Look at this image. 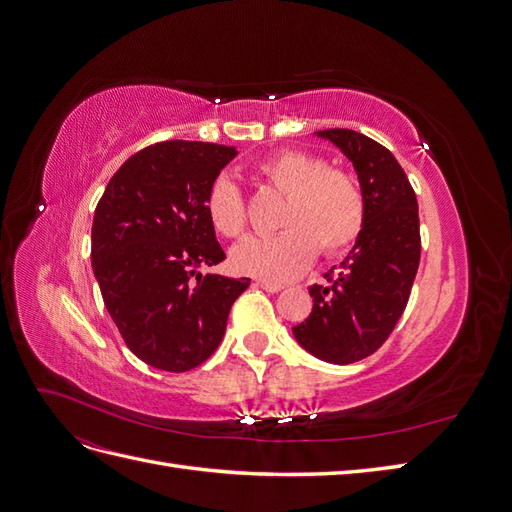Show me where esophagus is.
Returning <instances> with one entry per match:
<instances>
[{
  "mask_svg": "<svg viewBox=\"0 0 512 512\" xmlns=\"http://www.w3.org/2000/svg\"><path fill=\"white\" fill-rule=\"evenodd\" d=\"M258 286H260L262 290H267V292H280V290H284V286H282V284L267 282V280H258Z\"/></svg>",
  "mask_w": 512,
  "mask_h": 512,
  "instance_id": "1",
  "label": "esophagus"
}]
</instances>
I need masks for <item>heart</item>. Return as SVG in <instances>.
<instances>
[{
    "mask_svg": "<svg viewBox=\"0 0 512 512\" xmlns=\"http://www.w3.org/2000/svg\"><path fill=\"white\" fill-rule=\"evenodd\" d=\"M275 192L286 196L275 237H247L232 247L230 267L267 282H288L301 275L318 250L339 256L361 239L367 224V200L359 179L344 168H329L316 153L282 149L256 166ZM207 218L218 235L237 239L245 232L247 211L239 188L215 181L207 200Z\"/></svg>",
    "mask_w": 512,
    "mask_h": 512,
    "instance_id": "1",
    "label": "heart"
}]
</instances>
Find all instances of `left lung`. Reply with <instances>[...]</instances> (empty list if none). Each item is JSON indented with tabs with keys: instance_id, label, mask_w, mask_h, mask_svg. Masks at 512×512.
I'll return each instance as SVG.
<instances>
[{
	"instance_id": "obj_1",
	"label": "left lung",
	"mask_w": 512,
	"mask_h": 512,
	"mask_svg": "<svg viewBox=\"0 0 512 512\" xmlns=\"http://www.w3.org/2000/svg\"><path fill=\"white\" fill-rule=\"evenodd\" d=\"M329 138L352 162L367 200V224L327 286H309L312 314L292 329L320 361L348 365L374 354L404 314L421 260L418 203L393 153L369 136L335 128Z\"/></svg>"
}]
</instances>
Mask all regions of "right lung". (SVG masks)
I'll return each mask as SVG.
<instances>
[{"instance_id":"1","label":"right lung","mask_w":512,"mask_h":512,"mask_svg":"<svg viewBox=\"0 0 512 512\" xmlns=\"http://www.w3.org/2000/svg\"><path fill=\"white\" fill-rule=\"evenodd\" d=\"M235 156L215 143L149 145L121 164L96 207L91 262L104 305L126 346L156 369L205 363L250 286V277L196 273L226 258L205 200Z\"/></svg>"}]
</instances>
